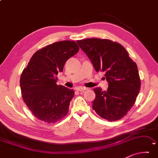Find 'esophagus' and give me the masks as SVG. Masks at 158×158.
Listing matches in <instances>:
<instances>
[{"label":"esophagus","instance_id":"esophagus-1","mask_svg":"<svg viewBox=\"0 0 158 158\" xmlns=\"http://www.w3.org/2000/svg\"><path fill=\"white\" fill-rule=\"evenodd\" d=\"M76 90L78 91H84L85 90H86V87H83V86H79V87H77Z\"/></svg>","mask_w":158,"mask_h":158}]
</instances>
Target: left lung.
<instances>
[{"mask_svg":"<svg viewBox=\"0 0 158 158\" xmlns=\"http://www.w3.org/2000/svg\"><path fill=\"white\" fill-rule=\"evenodd\" d=\"M77 42L96 71L104 72L108 82L106 91L99 87L94 89L96 98L92 108L108 121L122 119L133 107L141 89L136 62L121 44L111 40L93 38Z\"/></svg>","mask_w":158,"mask_h":158,"instance_id":"1","label":"left lung"}]
</instances>
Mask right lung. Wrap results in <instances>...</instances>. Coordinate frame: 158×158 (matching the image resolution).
<instances>
[{
	"instance_id": "obj_1",
	"label": "right lung",
	"mask_w": 158,
	"mask_h": 158,
	"mask_svg": "<svg viewBox=\"0 0 158 158\" xmlns=\"http://www.w3.org/2000/svg\"><path fill=\"white\" fill-rule=\"evenodd\" d=\"M79 50L75 41L56 42L35 52L22 71L19 82L22 98L38 119L56 123L68 113L74 91L57 85L56 75Z\"/></svg>"
}]
</instances>
